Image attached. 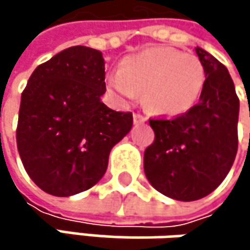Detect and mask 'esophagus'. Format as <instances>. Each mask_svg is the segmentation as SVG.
Masks as SVG:
<instances>
[{
	"instance_id": "34e87169",
	"label": "esophagus",
	"mask_w": 250,
	"mask_h": 250,
	"mask_svg": "<svg viewBox=\"0 0 250 250\" xmlns=\"http://www.w3.org/2000/svg\"><path fill=\"white\" fill-rule=\"evenodd\" d=\"M133 122L134 123H142V122H146V117L142 116V114H139V113H134L133 114Z\"/></svg>"
}]
</instances>
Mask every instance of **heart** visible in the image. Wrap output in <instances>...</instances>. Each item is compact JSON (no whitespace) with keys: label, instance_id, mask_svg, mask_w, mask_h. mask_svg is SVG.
Instances as JSON below:
<instances>
[{"label":"heart","instance_id":"obj_1","mask_svg":"<svg viewBox=\"0 0 250 250\" xmlns=\"http://www.w3.org/2000/svg\"><path fill=\"white\" fill-rule=\"evenodd\" d=\"M206 83V69L194 55L168 46H156L125 58L108 88L131 100L143 94L147 108L159 116L187 113L198 101Z\"/></svg>","mask_w":250,"mask_h":250}]
</instances>
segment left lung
<instances>
[{"mask_svg": "<svg viewBox=\"0 0 250 250\" xmlns=\"http://www.w3.org/2000/svg\"><path fill=\"white\" fill-rule=\"evenodd\" d=\"M206 69L198 104L175 119H150L155 140L145 150V174L155 189L179 201L213 192L237 153L239 98L227 68L195 47Z\"/></svg>", "mask_w": 250, "mask_h": 250, "instance_id": "1", "label": "left lung"}]
</instances>
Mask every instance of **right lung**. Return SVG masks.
Instances as JSON below:
<instances>
[{"instance_id": "1", "label": "right lung", "mask_w": 250, "mask_h": 250, "mask_svg": "<svg viewBox=\"0 0 250 250\" xmlns=\"http://www.w3.org/2000/svg\"><path fill=\"white\" fill-rule=\"evenodd\" d=\"M103 53L72 46L31 74L21 94L17 147L25 172L47 194L69 197L94 187L133 114L108 108Z\"/></svg>"}]
</instances>
